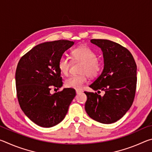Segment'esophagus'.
Instances as JSON below:
<instances>
[{"label":"esophagus","mask_w":152,"mask_h":152,"mask_svg":"<svg viewBox=\"0 0 152 152\" xmlns=\"http://www.w3.org/2000/svg\"><path fill=\"white\" fill-rule=\"evenodd\" d=\"M76 92L77 94H80V93H81L82 91H79V90H76Z\"/></svg>","instance_id":"1"}]
</instances>
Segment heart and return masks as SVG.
Masks as SVG:
<instances>
[{
	"instance_id": "obj_1",
	"label": "heart",
	"mask_w": 152,
	"mask_h": 152,
	"mask_svg": "<svg viewBox=\"0 0 152 152\" xmlns=\"http://www.w3.org/2000/svg\"><path fill=\"white\" fill-rule=\"evenodd\" d=\"M72 60L80 61L82 64L78 76H72L66 80L65 85L68 88L82 89L86 83L88 76L94 78L99 75L102 70V63L97 59V54L87 46H80L72 51ZM71 60L66 56H61L58 61V68L64 75H68L71 66Z\"/></svg>"
}]
</instances>
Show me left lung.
Masks as SVG:
<instances>
[{"instance_id":"obj_1","label":"left lung","mask_w":152,"mask_h":152,"mask_svg":"<svg viewBox=\"0 0 152 152\" xmlns=\"http://www.w3.org/2000/svg\"><path fill=\"white\" fill-rule=\"evenodd\" d=\"M103 52L104 69L90 85L97 92H84L87 100L85 110L96 121L110 124L124 116L134 101L137 86V65L127 48L107 39H91Z\"/></svg>"}]
</instances>
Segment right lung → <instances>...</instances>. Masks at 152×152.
<instances>
[{
    "mask_svg": "<svg viewBox=\"0 0 152 152\" xmlns=\"http://www.w3.org/2000/svg\"><path fill=\"white\" fill-rule=\"evenodd\" d=\"M74 43L64 39L40 43L23 56L17 64L15 81L20 107L41 127L60 123L76 96L75 90L70 88L50 93L52 88L62 86L58 61Z\"/></svg>",
    "mask_w": 152,
    "mask_h": 152,
    "instance_id": "right-lung-1",
    "label": "right lung"
}]
</instances>
